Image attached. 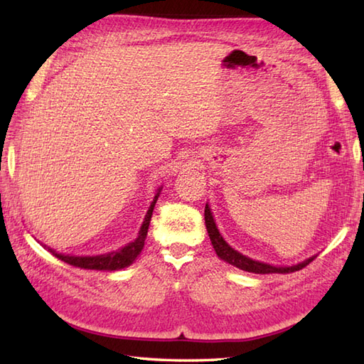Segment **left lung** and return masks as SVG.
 Wrapping results in <instances>:
<instances>
[{"instance_id": "obj_1", "label": "left lung", "mask_w": 364, "mask_h": 364, "mask_svg": "<svg viewBox=\"0 0 364 364\" xmlns=\"http://www.w3.org/2000/svg\"><path fill=\"white\" fill-rule=\"evenodd\" d=\"M204 220H205V228H207V232H209L215 253H217V256L220 259H223L225 262L231 264L240 270L250 272V273H262V275L264 273H291V272L301 270L303 267H306L314 259V257H309V259H306V261H303V262L292 265V267H277V265L255 261V259L245 256V255L239 253L237 250H234L232 247H229L228 242L223 239V237H221L217 225H215V220H213V215L210 212L209 204H205Z\"/></svg>"}]
</instances>
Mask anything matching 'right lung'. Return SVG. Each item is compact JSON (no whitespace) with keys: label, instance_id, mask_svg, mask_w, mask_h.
<instances>
[{"label":"right lung","instance_id":"1","mask_svg":"<svg viewBox=\"0 0 364 364\" xmlns=\"http://www.w3.org/2000/svg\"><path fill=\"white\" fill-rule=\"evenodd\" d=\"M160 191H161V187L157 190V195L154 196V201L149 207V210H147V213H146L143 225H141V229L138 232V237L133 242L125 245V247L116 250V251H111V253H107V255H99V256H69V255L56 253V251L51 250V248H48V250L58 259H61V261L68 262L73 267H80V269L108 270V272L125 269V267H129V265L135 262V259L138 257V255L141 253V250H143V247H144L147 229H149L152 212H154L155 203H157V199L160 196Z\"/></svg>","mask_w":364,"mask_h":364}]
</instances>
